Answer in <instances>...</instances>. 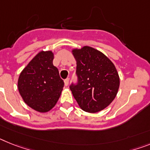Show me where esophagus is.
<instances>
[{"label": "esophagus", "instance_id": "obj_1", "mask_svg": "<svg viewBox=\"0 0 150 150\" xmlns=\"http://www.w3.org/2000/svg\"><path fill=\"white\" fill-rule=\"evenodd\" d=\"M64 83H65V86H68L69 84V79H65V81H64Z\"/></svg>", "mask_w": 150, "mask_h": 150}]
</instances>
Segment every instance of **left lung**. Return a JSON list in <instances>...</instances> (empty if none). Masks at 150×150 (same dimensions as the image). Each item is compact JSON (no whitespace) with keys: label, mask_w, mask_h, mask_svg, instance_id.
<instances>
[{"label":"left lung","mask_w":150,"mask_h":150,"mask_svg":"<svg viewBox=\"0 0 150 150\" xmlns=\"http://www.w3.org/2000/svg\"><path fill=\"white\" fill-rule=\"evenodd\" d=\"M77 62V83L69 88L83 110L100 111L115 98L120 79L115 66L102 52L89 46L73 50Z\"/></svg>","instance_id":"8db88e82"}]
</instances>
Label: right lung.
<instances>
[{"label": "right lung", "instance_id": "right-lung-1", "mask_svg": "<svg viewBox=\"0 0 150 150\" xmlns=\"http://www.w3.org/2000/svg\"><path fill=\"white\" fill-rule=\"evenodd\" d=\"M51 51L40 52L26 65L18 79V90L24 102L39 112H47L59 98L63 80L52 64Z\"/></svg>", "mask_w": 150, "mask_h": 150}]
</instances>
